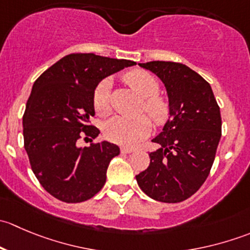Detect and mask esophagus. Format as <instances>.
Segmentation results:
<instances>
[{"label":"esophagus","instance_id":"34e87169","mask_svg":"<svg viewBox=\"0 0 250 250\" xmlns=\"http://www.w3.org/2000/svg\"><path fill=\"white\" fill-rule=\"evenodd\" d=\"M133 151H134L133 147H127V146H122V147H121V152L122 153H130L133 152Z\"/></svg>","mask_w":250,"mask_h":250}]
</instances>
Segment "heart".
<instances>
[{
  "instance_id": "heart-1",
  "label": "heart",
  "mask_w": 250,
  "mask_h": 250,
  "mask_svg": "<svg viewBox=\"0 0 250 250\" xmlns=\"http://www.w3.org/2000/svg\"><path fill=\"white\" fill-rule=\"evenodd\" d=\"M125 82L143 97L141 110L146 111L156 125L167 122L170 113L169 102L166 97L158 94L160 81L155 75L145 70H133L125 74ZM111 81L103 80L95 87L93 93V107L99 116L109 115ZM151 121L147 116H138L135 118L115 116L105 125V137L110 141L125 146H133L147 137L151 130Z\"/></svg>"
}]
</instances>
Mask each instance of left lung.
I'll return each mask as SVG.
<instances>
[{
    "label": "left lung",
    "mask_w": 250,
    "mask_h": 250,
    "mask_svg": "<svg viewBox=\"0 0 250 250\" xmlns=\"http://www.w3.org/2000/svg\"><path fill=\"white\" fill-rule=\"evenodd\" d=\"M161 78L170 105L169 118L152 139L161 147L150 156L138 185L156 201L178 203L197 192L208 178L221 138L220 107L210 84L186 65L139 64Z\"/></svg>",
    "instance_id": "obj_1"
}]
</instances>
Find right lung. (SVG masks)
Here are the masks:
<instances>
[{
  "mask_svg": "<svg viewBox=\"0 0 250 250\" xmlns=\"http://www.w3.org/2000/svg\"><path fill=\"white\" fill-rule=\"evenodd\" d=\"M135 64L74 53L35 81L22 116L24 147L32 172L53 197L80 203L104 186L110 161L120 155V147L109 141L81 147L78 140L95 139L100 133L89 123L95 115V87L103 78Z\"/></svg>",
  "mask_w": 250,
  "mask_h": 250,
  "instance_id": "obj_1",
  "label": "right lung"
}]
</instances>
